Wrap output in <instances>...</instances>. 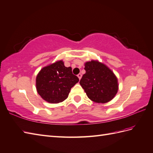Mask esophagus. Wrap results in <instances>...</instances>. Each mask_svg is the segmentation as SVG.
I'll return each instance as SVG.
<instances>
[{
    "label": "esophagus",
    "mask_w": 153,
    "mask_h": 153,
    "mask_svg": "<svg viewBox=\"0 0 153 153\" xmlns=\"http://www.w3.org/2000/svg\"><path fill=\"white\" fill-rule=\"evenodd\" d=\"M77 76L78 77V78H79V80H80L81 78H82V74H81V73H79V74H78V75H77Z\"/></svg>",
    "instance_id": "esophagus-1"
}]
</instances>
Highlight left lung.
I'll use <instances>...</instances> for the list:
<instances>
[{"label":"left lung","instance_id":"obj_1","mask_svg":"<svg viewBox=\"0 0 153 153\" xmlns=\"http://www.w3.org/2000/svg\"><path fill=\"white\" fill-rule=\"evenodd\" d=\"M85 73L80 84L87 96L97 103H107L116 95L118 83L114 73L103 63L97 60L87 62L84 64Z\"/></svg>","mask_w":153,"mask_h":153}]
</instances>
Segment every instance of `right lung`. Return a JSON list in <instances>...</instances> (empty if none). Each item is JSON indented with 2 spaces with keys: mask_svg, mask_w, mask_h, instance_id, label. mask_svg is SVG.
<instances>
[{
  "mask_svg": "<svg viewBox=\"0 0 153 153\" xmlns=\"http://www.w3.org/2000/svg\"><path fill=\"white\" fill-rule=\"evenodd\" d=\"M79 81L71 67H65L62 60L43 68L36 78L37 93L44 100L57 104L68 97L72 87Z\"/></svg>",
  "mask_w": 153,
  "mask_h": 153,
  "instance_id": "right-lung-1",
  "label": "right lung"
}]
</instances>
